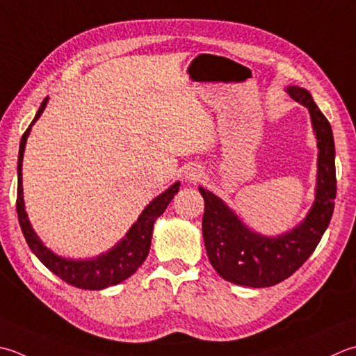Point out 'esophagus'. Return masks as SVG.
Masks as SVG:
<instances>
[{"label":"esophagus","mask_w":356,"mask_h":356,"mask_svg":"<svg viewBox=\"0 0 356 356\" xmlns=\"http://www.w3.org/2000/svg\"><path fill=\"white\" fill-rule=\"evenodd\" d=\"M200 176L199 172H191V174H188L186 176V179H190V180H194V179H197Z\"/></svg>","instance_id":"1"}]
</instances>
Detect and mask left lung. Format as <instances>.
<instances>
[{"mask_svg":"<svg viewBox=\"0 0 356 356\" xmlns=\"http://www.w3.org/2000/svg\"><path fill=\"white\" fill-rule=\"evenodd\" d=\"M285 92L309 109L316 137L315 200L305 218L289 232L264 236L250 228L219 196L199 186L205 200L202 234L208 259L225 281L245 287H271L293 275L315 252L335 208V142L330 123L307 89L289 86Z\"/></svg>","mask_w":356,"mask_h":356,"instance_id":"obj_1","label":"left lung"}]
</instances>
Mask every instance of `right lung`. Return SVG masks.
I'll return each instance as SVG.
<instances>
[{"label": "right lung", "mask_w": 356, "mask_h": 356, "mask_svg": "<svg viewBox=\"0 0 356 356\" xmlns=\"http://www.w3.org/2000/svg\"><path fill=\"white\" fill-rule=\"evenodd\" d=\"M49 97L41 103L40 109L35 114V118L29 124V128L21 137L19 152H18V188H17V213L21 232H23L27 245L32 250V253L38 257L44 267L57 275L60 280L74 285L76 289L83 290H103L111 285H117L128 280L131 275H134L137 268L142 266L146 256L149 253L152 229L157 218L163 214L166 207L170 205L174 194L179 191L180 182H174L168 190L152 199L145 207L138 219L131 225L127 234L118 241L114 247H111L108 252H104L90 259H71V257H63L54 253L51 248L46 247L43 241L35 233L29 216L26 213L24 197H23V157L26 149L27 137L31 134V129L38 120L40 115L46 109Z\"/></svg>", "instance_id": "add662e5"}]
</instances>
